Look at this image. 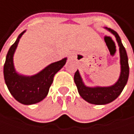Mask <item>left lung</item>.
Listing matches in <instances>:
<instances>
[{
	"label": "left lung",
	"instance_id": "left-lung-1",
	"mask_svg": "<svg viewBox=\"0 0 134 134\" xmlns=\"http://www.w3.org/2000/svg\"><path fill=\"white\" fill-rule=\"evenodd\" d=\"M115 36L120 46V53L121 74L118 81L110 87H86L82 82L81 77L78 70L74 74V80L77 88L79 94L88 102L94 105H105L114 101L122 92L125 85L127 83L129 77V64L128 57L125 47L123 46L118 33L112 29L106 28Z\"/></svg>",
	"mask_w": 134,
	"mask_h": 134
}]
</instances>
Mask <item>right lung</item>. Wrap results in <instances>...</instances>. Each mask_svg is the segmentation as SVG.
<instances>
[{"label": "right lung", "mask_w": 134, "mask_h": 134, "mask_svg": "<svg viewBox=\"0 0 134 134\" xmlns=\"http://www.w3.org/2000/svg\"><path fill=\"white\" fill-rule=\"evenodd\" d=\"M24 32L25 31L18 36L8 52L4 65V77L7 87L14 98L21 104L32 105L46 98L54 75L64 66L67 58L51 64L34 76L25 77L18 74L14 68L13 55Z\"/></svg>", "instance_id": "add662e5"}]
</instances>
